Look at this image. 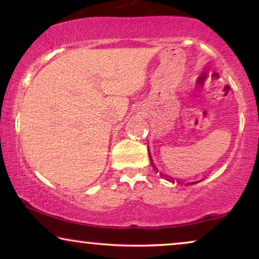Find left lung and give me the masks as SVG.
I'll return each mask as SVG.
<instances>
[{"label": "left lung", "instance_id": "left-lung-1", "mask_svg": "<svg viewBox=\"0 0 259 259\" xmlns=\"http://www.w3.org/2000/svg\"><path fill=\"white\" fill-rule=\"evenodd\" d=\"M153 167H154V166H153ZM196 183H199V182H196ZM190 184H191V183H190ZM192 184H193V183H192Z\"/></svg>", "mask_w": 259, "mask_h": 259}]
</instances>
